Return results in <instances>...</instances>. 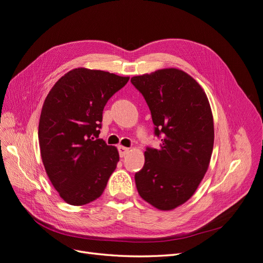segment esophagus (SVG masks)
Returning <instances> with one entry per match:
<instances>
[{
    "mask_svg": "<svg viewBox=\"0 0 263 263\" xmlns=\"http://www.w3.org/2000/svg\"><path fill=\"white\" fill-rule=\"evenodd\" d=\"M118 153H119V157L123 158L129 153V149L126 148V147H123V146H119L118 147Z\"/></svg>",
    "mask_w": 263,
    "mask_h": 263,
    "instance_id": "obj_1",
    "label": "esophagus"
}]
</instances>
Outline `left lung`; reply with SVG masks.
I'll use <instances>...</instances> for the list:
<instances>
[{"label":"left lung","mask_w":263,"mask_h":263,"mask_svg":"<svg viewBox=\"0 0 263 263\" xmlns=\"http://www.w3.org/2000/svg\"><path fill=\"white\" fill-rule=\"evenodd\" d=\"M130 81L144 95L162 141L159 149L147 147L145 164L135 174L137 191L154 208L171 211L194 194L209 169L214 145L210 102L202 86L179 69Z\"/></svg>","instance_id":"left-lung-1"}]
</instances>
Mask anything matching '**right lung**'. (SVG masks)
Returning a JSON list of instances; mask_svg holds the SVG:
<instances>
[{
  "label": "right lung",
  "mask_w": 263,
  "mask_h": 263,
  "mask_svg": "<svg viewBox=\"0 0 263 263\" xmlns=\"http://www.w3.org/2000/svg\"><path fill=\"white\" fill-rule=\"evenodd\" d=\"M101 70L78 68L55 82L38 127L42 160L51 184L70 205H85L104 192L119 161L117 148L99 137L107 101L128 82Z\"/></svg>",
  "instance_id": "add662e5"
}]
</instances>
